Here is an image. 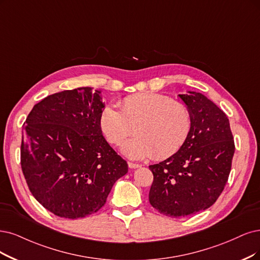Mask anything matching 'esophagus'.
<instances>
[{
  "mask_svg": "<svg viewBox=\"0 0 260 260\" xmlns=\"http://www.w3.org/2000/svg\"><path fill=\"white\" fill-rule=\"evenodd\" d=\"M128 167L129 168H132V169H136V168H139L140 167V165H138V164H135V162H128Z\"/></svg>",
  "mask_w": 260,
  "mask_h": 260,
  "instance_id": "obj_1",
  "label": "esophagus"
}]
</instances>
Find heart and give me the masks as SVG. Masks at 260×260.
<instances>
[{
  "mask_svg": "<svg viewBox=\"0 0 260 260\" xmlns=\"http://www.w3.org/2000/svg\"><path fill=\"white\" fill-rule=\"evenodd\" d=\"M120 110L106 106L100 114L105 137L119 145L135 127V138L120 148L124 156L134 160L149 157L165 159L183 147L191 128V115L184 104L157 93H139L123 99Z\"/></svg>",
  "mask_w": 260,
  "mask_h": 260,
  "instance_id": "1",
  "label": "heart"
}]
</instances>
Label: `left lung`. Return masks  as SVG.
<instances>
[{
	"label": "left lung",
	"instance_id": "left-lung-1",
	"mask_svg": "<svg viewBox=\"0 0 260 260\" xmlns=\"http://www.w3.org/2000/svg\"><path fill=\"white\" fill-rule=\"evenodd\" d=\"M178 98L191 115L189 135L176 154L149 166V200L159 213L185 217L212 206L228 180L235 142L227 115L206 95L187 91Z\"/></svg>",
	"mask_w": 260,
	"mask_h": 260
}]
</instances>
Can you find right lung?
<instances>
[{
    "label": "right lung",
    "mask_w": 260,
    "mask_h": 260,
    "mask_svg": "<svg viewBox=\"0 0 260 260\" xmlns=\"http://www.w3.org/2000/svg\"><path fill=\"white\" fill-rule=\"evenodd\" d=\"M102 91L90 86L47 96L22 131L21 168L35 199L53 214L81 218L106 204L127 162L103 136Z\"/></svg>",
    "instance_id": "obj_1"
}]
</instances>
